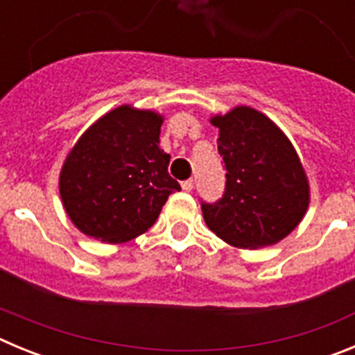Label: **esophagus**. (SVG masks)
I'll list each match as a JSON object with an SVG mask.
<instances>
[{"label": "esophagus", "instance_id": "obj_1", "mask_svg": "<svg viewBox=\"0 0 355 355\" xmlns=\"http://www.w3.org/2000/svg\"><path fill=\"white\" fill-rule=\"evenodd\" d=\"M181 188H183L184 192H192V188H193V181L192 180H187L181 183Z\"/></svg>", "mask_w": 355, "mask_h": 355}]
</instances>
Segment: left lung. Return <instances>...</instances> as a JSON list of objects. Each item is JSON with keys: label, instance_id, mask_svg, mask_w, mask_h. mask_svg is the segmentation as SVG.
I'll return each instance as SVG.
<instances>
[{"label": "left lung", "instance_id": "left-lung-1", "mask_svg": "<svg viewBox=\"0 0 355 355\" xmlns=\"http://www.w3.org/2000/svg\"><path fill=\"white\" fill-rule=\"evenodd\" d=\"M225 165L224 193L200 200L205 222L229 245H274L302 220L309 184L290 140L274 122L249 106L211 119Z\"/></svg>", "mask_w": 355, "mask_h": 355}]
</instances>
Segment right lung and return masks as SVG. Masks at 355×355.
<instances>
[{"label":"right lung","instance_id":"1","mask_svg":"<svg viewBox=\"0 0 355 355\" xmlns=\"http://www.w3.org/2000/svg\"><path fill=\"white\" fill-rule=\"evenodd\" d=\"M162 122L155 112L119 106L72 147L60 172V197L81 233L108 243L131 240L181 190L168 175L171 156L158 147Z\"/></svg>","mask_w":355,"mask_h":355}]
</instances>
